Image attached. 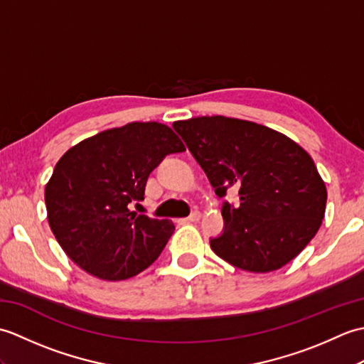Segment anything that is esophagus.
Here are the masks:
<instances>
[{
	"label": "esophagus",
	"instance_id": "obj_1",
	"mask_svg": "<svg viewBox=\"0 0 364 364\" xmlns=\"http://www.w3.org/2000/svg\"><path fill=\"white\" fill-rule=\"evenodd\" d=\"M200 219H202V214H200V211H192L189 218L184 219V222H198Z\"/></svg>",
	"mask_w": 364,
	"mask_h": 364
}]
</instances>
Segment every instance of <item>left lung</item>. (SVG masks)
<instances>
[{
	"instance_id": "left-lung-1",
	"label": "left lung",
	"mask_w": 364,
	"mask_h": 364,
	"mask_svg": "<svg viewBox=\"0 0 364 364\" xmlns=\"http://www.w3.org/2000/svg\"><path fill=\"white\" fill-rule=\"evenodd\" d=\"M173 129L215 196L239 189V205H222L223 233L210 239L218 257L249 272H272L318 233L327 189L299 144L275 129L223 115L180 120Z\"/></svg>"
}]
</instances>
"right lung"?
Listing matches in <instances>:
<instances>
[{"mask_svg": "<svg viewBox=\"0 0 364 364\" xmlns=\"http://www.w3.org/2000/svg\"><path fill=\"white\" fill-rule=\"evenodd\" d=\"M184 149L158 122H133L72 146L45 188L48 223L73 262L102 280H127L158 259L172 220L131 213L149 175L167 154Z\"/></svg>", "mask_w": 364, "mask_h": 364, "instance_id": "1", "label": "right lung"}]
</instances>
